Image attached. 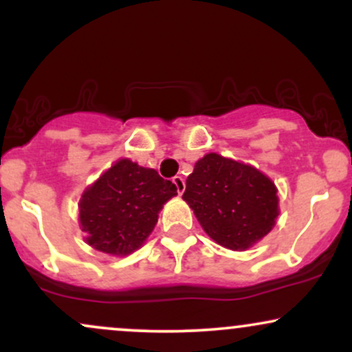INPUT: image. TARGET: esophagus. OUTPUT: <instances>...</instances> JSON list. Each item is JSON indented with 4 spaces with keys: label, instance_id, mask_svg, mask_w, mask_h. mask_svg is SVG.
I'll list each match as a JSON object with an SVG mask.
<instances>
[{
    "label": "esophagus",
    "instance_id": "obj_1",
    "mask_svg": "<svg viewBox=\"0 0 352 352\" xmlns=\"http://www.w3.org/2000/svg\"><path fill=\"white\" fill-rule=\"evenodd\" d=\"M172 182L173 184H175V187H177V192H179V195H182V193H184V190H185V180L182 179L180 175H175L172 179Z\"/></svg>",
    "mask_w": 352,
    "mask_h": 352
}]
</instances>
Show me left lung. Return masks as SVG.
Here are the masks:
<instances>
[{
	"label": "left lung",
	"mask_w": 352,
	"mask_h": 352,
	"mask_svg": "<svg viewBox=\"0 0 352 352\" xmlns=\"http://www.w3.org/2000/svg\"><path fill=\"white\" fill-rule=\"evenodd\" d=\"M276 192L274 182L253 165L212 152L195 164L182 199L215 243L243 252L276 223Z\"/></svg>",
	"instance_id": "1"
}]
</instances>
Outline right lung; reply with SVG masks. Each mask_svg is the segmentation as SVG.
I'll return each mask as SVG.
<instances>
[{"label":"right lung","mask_w":352,"mask_h":352,"mask_svg":"<svg viewBox=\"0 0 352 352\" xmlns=\"http://www.w3.org/2000/svg\"><path fill=\"white\" fill-rule=\"evenodd\" d=\"M177 187L153 168L120 159L79 200V225L86 243L112 256H127L145 243L159 212Z\"/></svg>","instance_id":"1"}]
</instances>
